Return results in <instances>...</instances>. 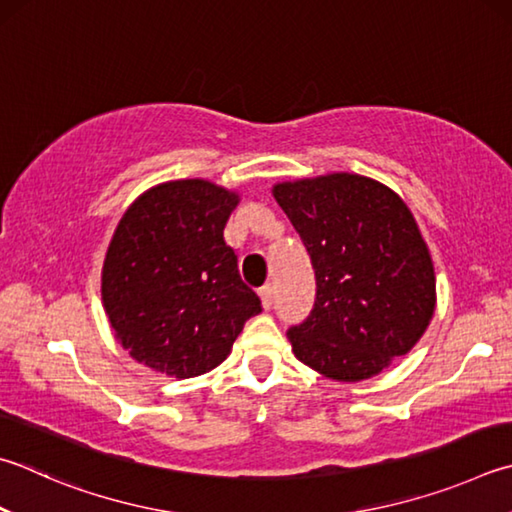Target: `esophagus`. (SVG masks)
<instances>
[{
    "mask_svg": "<svg viewBox=\"0 0 512 512\" xmlns=\"http://www.w3.org/2000/svg\"><path fill=\"white\" fill-rule=\"evenodd\" d=\"M259 300H262V306L268 311L273 306V286H262L259 288Z\"/></svg>",
    "mask_w": 512,
    "mask_h": 512,
    "instance_id": "34e87169",
    "label": "esophagus"
}]
</instances>
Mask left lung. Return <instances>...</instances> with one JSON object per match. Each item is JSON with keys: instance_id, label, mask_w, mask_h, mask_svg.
Instances as JSON below:
<instances>
[{"instance_id": "1", "label": "left lung", "mask_w": 512, "mask_h": 512, "mask_svg": "<svg viewBox=\"0 0 512 512\" xmlns=\"http://www.w3.org/2000/svg\"><path fill=\"white\" fill-rule=\"evenodd\" d=\"M311 255L315 304L288 329L295 358L358 383L405 356L436 306L430 250L405 201L387 185L336 172L273 185Z\"/></svg>"}]
</instances>
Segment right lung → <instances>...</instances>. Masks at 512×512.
Instances as JSON below:
<instances>
[{
    "instance_id": "1",
    "label": "right lung",
    "mask_w": 512,
    "mask_h": 512,
    "mask_svg": "<svg viewBox=\"0 0 512 512\" xmlns=\"http://www.w3.org/2000/svg\"><path fill=\"white\" fill-rule=\"evenodd\" d=\"M237 203V192L210 181H167L118 221L102 264V306L116 340L145 367L174 378L206 374L262 311L224 241Z\"/></svg>"
}]
</instances>
